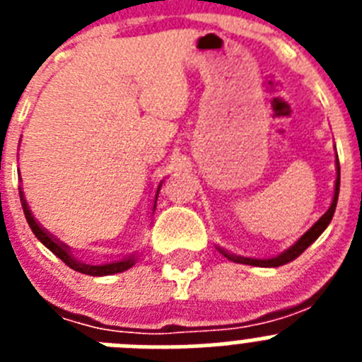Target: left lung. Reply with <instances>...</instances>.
Segmentation results:
<instances>
[{"instance_id": "left-lung-1", "label": "left lung", "mask_w": 362, "mask_h": 362, "mask_svg": "<svg viewBox=\"0 0 362 362\" xmlns=\"http://www.w3.org/2000/svg\"><path fill=\"white\" fill-rule=\"evenodd\" d=\"M339 183H341V168H339V159H337V181H335V192H334V201H332L330 209L326 210L325 216L321 217V219L315 223V225L312 226V228L308 230V232L303 235V238L299 239V241L296 243V245L292 246V248H288L286 252H283L281 255H277V257L274 259H245V257H233V255H226L225 252L223 254L226 255L228 259H232V261H235V263H243V264H254V267H281V264H286L290 263V261H293L296 257H299L303 252L308 248L310 245H312L315 239L321 235L322 232H325V228L328 226V223L332 221V217H334V212H335V206H337V197H339Z\"/></svg>"}]
</instances>
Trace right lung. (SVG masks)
I'll use <instances>...</instances> for the list:
<instances>
[{
	"instance_id": "right-lung-1",
	"label": "right lung",
	"mask_w": 362,
	"mask_h": 362,
	"mask_svg": "<svg viewBox=\"0 0 362 362\" xmlns=\"http://www.w3.org/2000/svg\"><path fill=\"white\" fill-rule=\"evenodd\" d=\"M19 197H21V204H23V212H25V217H27V223L28 226L32 228V232L36 233V238L40 239L41 243H43L47 248H49L52 254H56L57 257L62 259L63 263L69 264L72 270L76 272H81V274H86V276H110V274H117V272H124L129 270L130 267H134V257H129V259H123V261H119V263H110V264H103V267H90V264H83L79 263L78 259H74L72 255H70L69 248H66L63 243H59L57 239H54L52 235H50L47 230H43L40 226V223H36V219L32 217L30 210L27 209V203H25V197L23 194L19 192Z\"/></svg>"
}]
</instances>
